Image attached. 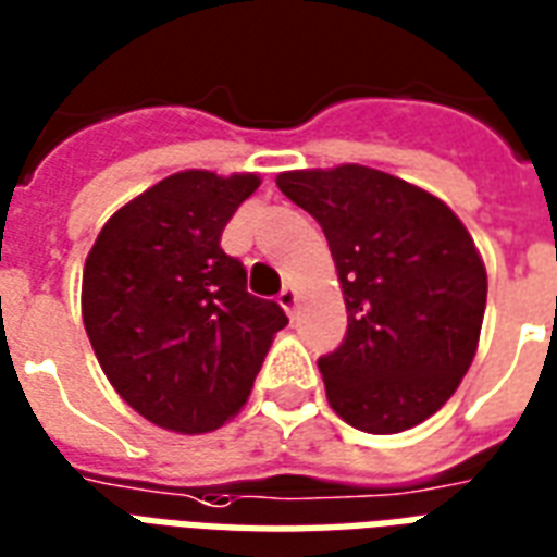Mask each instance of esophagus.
I'll return each mask as SVG.
<instances>
[{"mask_svg": "<svg viewBox=\"0 0 557 557\" xmlns=\"http://www.w3.org/2000/svg\"><path fill=\"white\" fill-rule=\"evenodd\" d=\"M296 302H299V294H296V287H294V284H284L282 294H278V306H282L287 314H294Z\"/></svg>", "mask_w": 557, "mask_h": 557, "instance_id": "1", "label": "esophagus"}]
</instances>
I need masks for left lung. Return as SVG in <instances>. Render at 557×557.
Returning a JSON list of instances; mask_svg holds the SVG:
<instances>
[{
	"label": "left lung",
	"instance_id": "left-lung-1",
	"mask_svg": "<svg viewBox=\"0 0 557 557\" xmlns=\"http://www.w3.org/2000/svg\"><path fill=\"white\" fill-rule=\"evenodd\" d=\"M275 184L318 219L344 287L347 335L318 359L329 404L364 433L416 428L478 350L486 270L469 231L440 198L364 165Z\"/></svg>",
	"mask_w": 557,
	"mask_h": 557
}]
</instances>
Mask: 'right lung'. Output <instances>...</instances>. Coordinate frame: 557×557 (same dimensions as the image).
Listing matches in <instances>:
<instances>
[{"label":"right lung","mask_w":557,"mask_h":557,"mask_svg":"<svg viewBox=\"0 0 557 557\" xmlns=\"http://www.w3.org/2000/svg\"><path fill=\"white\" fill-rule=\"evenodd\" d=\"M258 174L181 172L133 198L85 258L83 323L109 383L177 433L222 428L249 400L287 314L246 290L219 239Z\"/></svg>","instance_id":"1"}]
</instances>
